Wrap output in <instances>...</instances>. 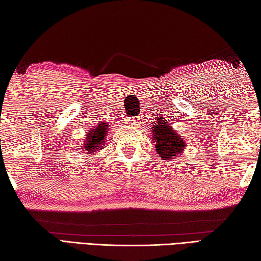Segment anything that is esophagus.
<instances>
[{
	"mask_svg": "<svg viewBox=\"0 0 261 261\" xmlns=\"http://www.w3.org/2000/svg\"><path fill=\"white\" fill-rule=\"evenodd\" d=\"M137 120H138V118H137V117L130 118V120H129V123H130V124H134V125H135V123H137Z\"/></svg>",
	"mask_w": 261,
	"mask_h": 261,
	"instance_id": "34e87169",
	"label": "esophagus"
}]
</instances>
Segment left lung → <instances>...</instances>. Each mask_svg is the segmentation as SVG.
I'll return each instance as SVG.
<instances>
[{"label":"left lung","mask_w":261,"mask_h":261,"mask_svg":"<svg viewBox=\"0 0 261 261\" xmlns=\"http://www.w3.org/2000/svg\"><path fill=\"white\" fill-rule=\"evenodd\" d=\"M152 139L155 143V149L162 160L170 161L176 155L183 153L185 146L184 139L179 136L169 123L166 122L163 118L154 122L152 127Z\"/></svg>","instance_id":"left-lung-1"}]
</instances>
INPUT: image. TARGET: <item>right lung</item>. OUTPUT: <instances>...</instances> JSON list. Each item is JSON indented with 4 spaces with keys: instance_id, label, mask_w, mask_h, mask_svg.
Returning a JSON list of instances; mask_svg holds the SVG:
<instances>
[{
    "instance_id": "add662e5",
    "label": "right lung",
    "mask_w": 261,
    "mask_h": 261,
    "mask_svg": "<svg viewBox=\"0 0 261 261\" xmlns=\"http://www.w3.org/2000/svg\"><path fill=\"white\" fill-rule=\"evenodd\" d=\"M107 123H100L98 126L93 127L91 131H88V134L86 135V139L84 141V146L82 147L84 153L94 154L99 149H102L106 136H107Z\"/></svg>"
}]
</instances>
